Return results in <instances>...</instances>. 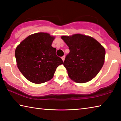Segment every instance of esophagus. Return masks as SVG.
I'll return each instance as SVG.
<instances>
[{"mask_svg":"<svg viewBox=\"0 0 121 121\" xmlns=\"http://www.w3.org/2000/svg\"><path fill=\"white\" fill-rule=\"evenodd\" d=\"M61 59H62V60H63V61H64L65 59V56H62V57H61Z\"/></svg>","mask_w":121,"mask_h":121,"instance_id":"34e87169","label":"esophagus"}]
</instances>
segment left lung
<instances>
[{
    "instance_id": "obj_1",
    "label": "left lung",
    "mask_w": 121,
    "mask_h": 121,
    "mask_svg": "<svg viewBox=\"0 0 121 121\" xmlns=\"http://www.w3.org/2000/svg\"><path fill=\"white\" fill-rule=\"evenodd\" d=\"M61 38L70 50L63 65L71 80L84 83L95 78L105 62V48L95 38L82 34L62 36Z\"/></svg>"
}]
</instances>
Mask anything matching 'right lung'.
<instances>
[{"instance_id": "add662e5", "label": "right lung", "mask_w": 121, "mask_h": 121, "mask_svg": "<svg viewBox=\"0 0 121 121\" xmlns=\"http://www.w3.org/2000/svg\"><path fill=\"white\" fill-rule=\"evenodd\" d=\"M54 37L38 32L29 36L16 48L15 56L19 70L28 81L35 84L48 82L53 78L63 61L56 55L52 43Z\"/></svg>"}]
</instances>
